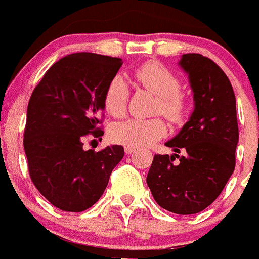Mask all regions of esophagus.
<instances>
[{"label": "esophagus", "mask_w": 259, "mask_h": 259, "mask_svg": "<svg viewBox=\"0 0 259 259\" xmlns=\"http://www.w3.org/2000/svg\"><path fill=\"white\" fill-rule=\"evenodd\" d=\"M124 151H125V153H127V154H132V153H135V152H136V148L124 147Z\"/></svg>", "instance_id": "obj_1"}]
</instances>
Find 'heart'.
<instances>
[{"mask_svg": "<svg viewBox=\"0 0 259 259\" xmlns=\"http://www.w3.org/2000/svg\"><path fill=\"white\" fill-rule=\"evenodd\" d=\"M135 79L143 88L158 97L156 112L171 121L180 120L183 114V101L180 97L181 82L174 73L156 61H149L140 65L134 72ZM128 101L127 85L120 77L114 78L107 83L103 94L105 110L115 118L125 112ZM166 134V125L161 119H128L116 123L111 128V139L115 143L125 147H147L160 140Z\"/></svg>", "mask_w": 259, "mask_h": 259, "instance_id": "obj_1", "label": "heart"}]
</instances>
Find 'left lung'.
I'll return each mask as SVG.
<instances>
[{"label": "left lung", "mask_w": 259, "mask_h": 259, "mask_svg": "<svg viewBox=\"0 0 259 259\" xmlns=\"http://www.w3.org/2000/svg\"><path fill=\"white\" fill-rule=\"evenodd\" d=\"M194 111L171 140L174 154H154L147 183L157 204L178 215H193L213 203L236 165L238 143L236 97L227 74L199 54L182 55ZM184 152L183 156L178 153ZM180 158L174 163L175 157Z\"/></svg>", "instance_id": "1"}]
</instances>
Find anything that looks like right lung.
<instances>
[{"instance_id": "right-lung-1", "label": "right lung", "mask_w": 259, "mask_h": 259, "mask_svg": "<svg viewBox=\"0 0 259 259\" xmlns=\"http://www.w3.org/2000/svg\"><path fill=\"white\" fill-rule=\"evenodd\" d=\"M121 64L89 52L68 55L31 94L23 139L28 171L39 193L63 211L82 212L98 202L124 156L121 145L83 149L86 139L102 140L103 94Z\"/></svg>"}]
</instances>
